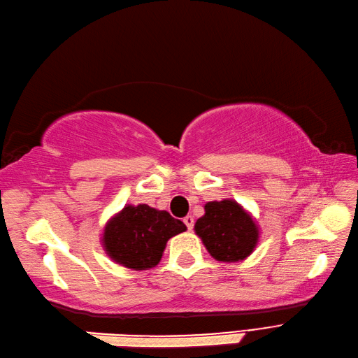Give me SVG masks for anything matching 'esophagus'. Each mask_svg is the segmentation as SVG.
<instances>
[{"label":"esophagus","instance_id":"1","mask_svg":"<svg viewBox=\"0 0 358 358\" xmlns=\"http://www.w3.org/2000/svg\"><path fill=\"white\" fill-rule=\"evenodd\" d=\"M182 222H185L186 224V227H187V230L190 231L192 230V228H194V224H195V219H194V216H186L185 219H182Z\"/></svg>","mask_w":358,"mask_h":358}]
</instances>
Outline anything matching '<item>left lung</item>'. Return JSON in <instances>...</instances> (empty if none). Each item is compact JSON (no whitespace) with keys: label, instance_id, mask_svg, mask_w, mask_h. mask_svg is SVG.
I'll use <instances>...</instances> for the list:
<instances>
[{"label":"left lung","instance_id":"8db88e82","mask_svg":"<svg viewBox=\"0 0 358 358\" xmlns=\"http://www.w3.org/2000/svg\"><path fill=\"white\" fill-rule=\"evenodd\" d=\"M206 215L195 231L207 251L219 262H239L248 257L259 241V228L251 216L231 199L207 203Z\"/></svg>","mask_w":358,"mask_h":358}]
</instances>
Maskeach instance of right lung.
I'll list each match as a JSON object with an SVG mask.
<instances>
[{"label":"right lung","mask_w":358,"mask_h":358,"mask_svg":"<svg viewBox=\"0 0 358 358\" xmlns=\"http://www.w3.org/2000/svg\"><path fill=\"white\" fill-rule=\"evenodd\" d=\"M186 225L146 204L127 206L106 225L103 243L116 263L134 271L157 266L166 242Z\"/></svg>","instance_id":"1"}]
</instances>
